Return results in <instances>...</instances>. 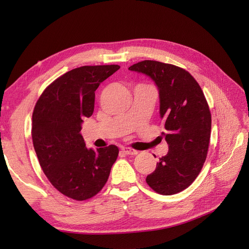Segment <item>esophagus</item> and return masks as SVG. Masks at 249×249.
I'll return each instance as SVG.
<instances>
[{"instance_id": "obj_1", "label": "esophagus", "mask_w": 249, "mask_h": 249, "mask_svg": "<svg viewBox=\"0 0 249 249\" xmlns=\"http://www.w3.org/2000/svg\"><path fill=\"white\" fill-rule=\"evenodd\" d=\"M122 150H123L125 154H128V156H136V154L138 153V151L133 149V148H130V147H123Z\"/></svg>"}]
</instances>
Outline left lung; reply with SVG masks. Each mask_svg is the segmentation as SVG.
Here are the masks:
<instances>
[{
    "instance_id": "1",
    "label": "left lung",
    "mask_w": 249,
    "mask_h": 249,
    "mask_svg": "<svg viewBox=\"0 0 249 249\" xmlns=\"http://www.w3.org/2000/svg\"><path fill=\"white\" fill-rule=\"evenodd\" d=\"M128 70L143 73L156 82L160 91V114L169 145L165 157L146 177L147 184L160 195L182 192L198 177L210 141L211 113L204 92L182 68L157 61H142Z\"/></svg>"
}]
</instances>
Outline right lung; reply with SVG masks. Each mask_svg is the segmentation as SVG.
Returning a JSON list of instances; mask_svg holds the SVG:
<instances>
[{
  "instance_id": "1",
  "label": "right lung",
  "mask_w": 249,
  "mask_h": 249,
  "mask_svg": "<svg viewBox=\"0 0 249 249\" xmlns=\"http://www.w3.org/2000/svg\"><path fill=\"white\" fill-rule=\"evenodd\" d=\"M119 68H76L50 83L34 108L32 138L40 166L50 183L68 198L84 201L96 196L118 157L115 145L87 148L80 131L83 118L92 115L95 91Z\"/></svg>"
}]
</instances>
